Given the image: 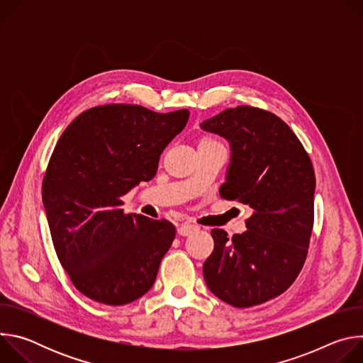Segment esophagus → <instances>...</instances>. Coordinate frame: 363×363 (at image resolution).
I'll return each instance as SVG.
<instances>
[{
  "instance_id": "34e87169",
  "label": "esophagus",
  "mask_w": 363,
  "mask_h": 363,
  "mask_svg": "<svg viewBox=\"0 0 363 363\" xmlns=\"http://www.w3.org/2000/svg\"><path fill=\"white\" fill-rule=\"evenodd\" d=\"M196 230H198V225L189 224V223H184V224L178 228V234H179V235H189V234L195 233Z\"/></svg>"
}]
</instances>
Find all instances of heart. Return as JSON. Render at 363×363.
I'll return each instance as SVG.
<instances>
[{
	"label": "heart",
	"mask_w": 363,
	"mask_h": 363,
	"mask_svg": "<svg viewBox=\"0 0 363 363\" xmlns=\"http://www.w3.org/2000/svg\"><path fill=\"white\" fill-rule=\"evenodd\" d=\"M210 140H214V139H210V138H203L201 142H210Z\"/></svg>",
	"instance_id": "1"
}]
</instances>
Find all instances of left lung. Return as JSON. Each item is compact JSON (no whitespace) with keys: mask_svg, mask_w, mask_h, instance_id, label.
I'll use <instances>...</instances> for the list:
<instances>
[{"mask_svg":"<svg viewBox=\"0 0 363 363\" xmlns=\"http://www.w3.org/2000/svg\"><path fill=\"white\" fill-rule=\"evenodd\" d=\"M225 138L231 162L220 195L248 205L247 231L214 228L202 272L208 289L234 307L262 304L298 276L315 220V169L301 142L274 113L237 106L201 123Z\"/></svg>","mask_w":363,"mask_h":363,"instance_id":"1","label":"left lung"}]
</instances>
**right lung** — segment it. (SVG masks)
Returning <instances> with one entry per match:
<instances>
[{"label": "right lung", "instance_id": "1", "mask_svg": "<svg viewBox=\"0 0 363 363\" xmlns=\"http://www.w3.org/2000/svg\"><path fill=\"white\" fill-rule=\"evenodd\" d=\"M188 118L186 109L157 113L119 103L84 111L62 133L44 174L43 203L59 260L89 298L128 304L157 280L175 227L125 214L122 196L155 177Z\"/></svg>", "mask_w": 363, "mask_h": 363}]
</instances>
